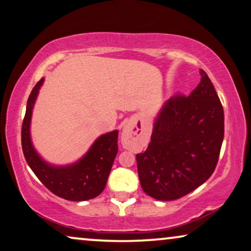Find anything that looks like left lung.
<instances>
[{"instance_id":"left-lung-1","label":"left lung","mask_w":251,"mask_h":251,"mask_svg":"<svg viewBox=\"0 0 251 251\" xmlns=\"http://www.w3.org/2000/svg\"><path fill=\"white\" fill-rule=\"evenodd\" d=\"M190 95L176 94L156 119L151 143L136 155L143 190L157 201H174L209 179L224 137V111L204 70Z\"/></svg>"}]
</instances>
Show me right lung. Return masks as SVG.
I'll use <instances>...</instances> for the list:
<instances>
[{"mask_svg":"<svg viewBox=\"0 0 251 251\" xmlns=\"http://www.w3.org/2000/svg\"><path fill=\"white\" fill-rule=\"evenodd\" d=\"M43 81L44 79L42 78L36 83L27 101L21 129V145L25 158L36 176L54 195L74 201L95 198L106 186L107 177L118 154L119 132L112 131L100 136L85 157L74 165L56 168L47 164L32 147L29 132L32 107Z\"/></svg>","mask_w":251,"mask_h":251,"instance_id":"obj_1","label":"right lung"}]
</instances>
